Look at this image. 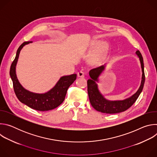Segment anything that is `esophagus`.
Wrapping results in <instances>:
<instances>
[{"label": "esophagus", "instance_id": "obj_1", "mask_svg": "<svg viewBox=\"0 0 157 157\" xmlns=\"http://www.w3.org/2000/svg\"><path fill=\"white\" fill-rule=\"evenodd\" d=\"M78 76L80 78H84L85 76V73L83 71H80L78 73Z\"/></svg>", "mask_w": 157, "mask_h": 157}]
</instances>
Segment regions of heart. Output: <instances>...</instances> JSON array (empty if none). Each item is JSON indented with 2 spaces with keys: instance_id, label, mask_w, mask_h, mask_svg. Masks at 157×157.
<instances>
[{
  "instance_id": "heart-1",
  "label": "heart",
  "mask_w": 157,
  "mask_h": 157,
  "mask_svg": "<svg viewBox=\"0 0 157 157\" xmlns=\"http://www.w3.org/2000/svg\"><path fill=\"white\" fill-rule=\"evenodd\" d=\"M104 47H102L101 48V50L98 52L97 55L94 56V61H98L101 59V58L102 57V55L104 53Z\"/></svg>"
}]
</instances>
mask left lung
<instances>
[{
    "label": "left lung",
    "instance_id": "1",
    "mask_svg": "<svg viewBox=\"0 0 157 157\" xmlns=\"http://www.w3.org/2000/svg\"><path fill=\"white\" fill-rule=\"evenodd\" d=\"M136 54L139 57L141 67L142 70V78L141 85L139 90L130 98L123 101H110L105 99L103 96L99 93L98 85L96 81H98V77L104 70V66L98 67L89 71V76L91 79L87 80V93L89 99L90 101L91 105L98 111L105 114H116L124 112L130 108L136 101L144 87L145 76L144 73V64L143 57L140 52L138 50L136 52Z\"/></svg>",
    "mask_w": 157,
    "mask_h": 157
}]
</instances>
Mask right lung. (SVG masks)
I'll return each instance as SVG.
<instances>
[{
    "instance_id": "right-lung-1",
    "label": "right lung",
    "mask_w": 157,
    "mask_h": 157,
    "mask_svg": "<svg viewBox=\"0 0 157 157\" xmlns=\"http://www.w3.org/2000/svg\"><path fill=\"white\" fill-rule=\"evenodd\" d=\"M31 41H25L19 47L16 56L13 61L10 69V76L13 82V90L18 99L29 107L39 111H47L58 107L64 100L69 87L76 80V74L61 77L56 84L48 92L44 94H37L30 92L24 89L18 82L16 73L15 66L18 61L21 49Z\"/></svg>"
}]
</instances>
